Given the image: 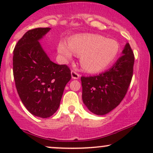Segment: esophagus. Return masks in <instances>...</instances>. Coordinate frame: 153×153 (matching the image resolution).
Wrapping results in <instances>:
<instances>
[{
    "label": "esophagus",
    "instance_id": "obj_1",
    "mask_svg": "<svg viewBox=\"0 0 153 153\" xmlns=\"http://www.w3.org/2000/svg\"><path fill=\"white\" fill-rule=\"evenodd\" d=\"M71 75H72V78H73V79H78L79 78H80V74L75 71H71Z\"/></svg>",
    "mask_w": 153,
    "mask_h": 153
}]
</instances>
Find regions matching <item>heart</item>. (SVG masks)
I'll use <instances>...</instances> for the list:
<instances>
[{"mask_svg":"<svg viewBox=\"0 0 153 153\" xmlns=\"http://www.w3.org/2000/svg\"><path fill=\"white\" fill-rule=\"evenodd\" d=\"M119 45L114 39L99 34L78 35L70 39L69 45L59 42L57 51L64 60H69L73 53L80 56V64L88 72H99L107 68L119 53Z\"/></svg>","mask_w":153,"mask_h":153,"instance_id":"b5f03b06","label":"heart"}]
</instances>
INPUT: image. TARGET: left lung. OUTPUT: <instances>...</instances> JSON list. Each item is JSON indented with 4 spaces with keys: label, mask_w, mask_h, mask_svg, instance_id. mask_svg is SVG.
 I'll list each match as a JSON object with an SVG mask.
<instances>
[{
    "label": "left lung",
    "mask_w": 153,
    "mask_h": 153,
    "mask_svg": "<svg viewBox=\"0 0 153 153\" xmlns=\"http://www.w3.org/2000/svg\"><path fill=\"white\" fill-rule=\"evenodd\" d=\"M123 54L109 70L95 75L82 76V98L92 113L104 115L122 102L133 75L134 55L129 43Z\"/></svg>",
    "instance_id": "left-lung-1"
}]
</instances>
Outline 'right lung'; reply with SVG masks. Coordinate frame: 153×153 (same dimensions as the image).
<instances>
[{"label": "right lung", "mask_w": 153, "mask_h": 153, "mask_svg": "<svg viewBox=\"0 0 153 153\" xmlns=\"http://www.w3.org/2000/svg\"><path fill=\"white\" fill-rule=\"evenodd\" d=\"M50 30L36 28L28 31L17 42L13 56L19 97L31 114L42 118L57 111L65 87L71 79L69 67L52 62L38 42Z\"/></svg>", "instance_id": "add662e5"}]
</instances>
